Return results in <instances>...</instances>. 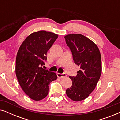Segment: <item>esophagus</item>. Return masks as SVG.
Wrapping results in <instances>:
<instances>
[{
	"label": "esophagus",
	"mask_w": 120,
	"mask_h": 120,
	"mask_svg": "<svg viewBox=\"0 0 120 120\" xmlns=\"http://www.w3.org/2000/svg\"><path fill=\"white\" fill-rule=\"evenodd\" d=\"M57 76H58V78H60V79L64 78H65V77L67 76V75L65 74V73H63V74L57 73Z\"/></svg>",
	"instance_id": "34e87169"
}]
</instances>
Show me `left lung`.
Segmentation results:
<instances>
[{"instance_id": "left-lung-1", "label": "left lung", "mask_w": 120, "mask_h": 120, "mask_svg": "<svg viewBox=\"0 0 120 120\" xmlns=\"http://www.w3.org/2000/svg\"><path fill=\"white\" fill-rule=\"evenodd\" d=\"M64 38L74 63L80 67L76 76H69L73 83L67 89L66 94L74 101H81L94 90L101 77V53L96 44L82 34H68Z\"/></svg>"}]
</instances>
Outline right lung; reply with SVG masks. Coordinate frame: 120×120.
Listing matches in <instances>:
<instances>
[{
	"label": "right lung",
	"instance_id": "obj_1",
	"mask_svg": "<svg viewBox=\"0 0 120 120\" xmlns=\"http://www.w3.org/2000/svg\"><path fill=\"white\" fill-rule=\"evenodd\" d=\"M53 33L40 30L28 36L18 51L16 75L22 89L34 101L47 96L51 82L57 79L56 74L42 68L47 52L58 38Z\"/></svg>",
	"mask_w": 120,
	"mask_h": 120
}]
</instances>
